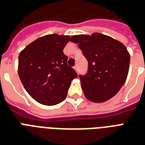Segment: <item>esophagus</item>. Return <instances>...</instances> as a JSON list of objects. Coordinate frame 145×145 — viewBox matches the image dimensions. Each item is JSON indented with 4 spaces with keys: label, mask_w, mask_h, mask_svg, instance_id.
Listing matches in <instances>:
<instances>
[{
    "label": "esophagus",
    "mask_w": 145,
    "mask_h": 145,
    "mask_svg": "<svg viewBox=\"0 0 145 145\" xmlns=\"http://www.w3.org/2000/svg\"><path fill=\"white\" fill-rule=\"evenodd\" d=\"M73 68H74V69H75V71H76V72H78V67H77V66H75Z\"/></svg>",
    "instance_id": "obj_1"
}]
</instances>
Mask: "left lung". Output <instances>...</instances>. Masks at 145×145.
Listing matches in <instances>:
<instances>
[{"label": "left lung", "mask_w": 145, "mask_h": 145, "mask_svg": "<svg viewBox=\"0 0 145 145\" xmlns=\"http://www.w3.org/2000/svg\"><path fill=\"white\" fill-rule=\"evenodd\" d=\"M70 41L78 44L88 62L87 74L79 76L85 97L102 103L114 97L124 85L129 69L130 54L125 46L97 32L73 35Z\"/></svg>", "instance_id": "1"}]
</instances>
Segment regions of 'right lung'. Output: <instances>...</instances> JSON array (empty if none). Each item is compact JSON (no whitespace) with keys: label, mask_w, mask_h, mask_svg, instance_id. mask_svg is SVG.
<instances>
[{"label":"right lung","mask_w":145,"mask_h":145,"mask_svg":"<svg viewBox=\"0 0 145 145\" xmlns=\"http://www.w3.org/2000/svg\"><path fill=\"white\" fill-rule=\"evenodd\" d=\"M69 35H48L27 45L19 55L18 74L25 89L43 105L64 101L76 71L67 65L63 50Z\"/></svg>","instance_id":"obj_1"}]
</instances>
